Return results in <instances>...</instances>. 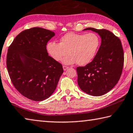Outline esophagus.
Segmentation results:
<instances>
[{
	"instance_id": "1",
	"label": "esophagus",
	"mask_w": 133,
	"mask_h": 133,
	"mask_svg": "<svg viewBox=\"0 0 133 133\" xmlns=\"http://www.w3.org/2000/svg\"><path fill=\"white\" fill-rule=\"evenodd\" d=\"M63 70L64 71H66L67 69H69V67L66 66H63Z\"/></svg>"
}]
</instances>
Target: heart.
<instances>
[{
	"label": "heart",
	"instance_id": "1",
	"mask_svg": "<svg viewBox=\"0 0 133 133\" xmlns=\"http://www.w3.org/2000/svg\"><path fill=\"white\" fill-rule=\"evenodd\" d=\"M101 39L97 34H76L69 32L60 38V43L50 42L46 45L48 52L56 61L70 64L77 62L78 65H85L92 60L97 53Z\"/></svg>",
	"mask_w": 133,
	"mask_h": 133
}]
</instances>
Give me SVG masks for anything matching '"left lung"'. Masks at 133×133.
Masks as SVG:
<instances>
[{"label": "left lung", "mask_w": 133, "mask_h": 133, "mask_svg": "<svg viewBox=\"0 0 133 133\" xmlns=\"http://www.w3.org/2000/svg\"><path fill=\"white\" fill-rule=\"evenodd\" d=\"M98 33L101 44L92 61L85 66L77 67L79 87L92 96L107 94L116 85L122 73L124 53L119 38L105 29L87 28Z\"/></svg>", "instance_id": "left-lung-1"}]
</instances>
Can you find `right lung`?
I'll use <instances>...</instances> for the list:
<instances>
[{
    "instance_id": "right-lung-1",
    "label": "right lung",
    "mask_w": 133,
    "mask_h": 133,
    "mask_svg": "<svg viewBox=\"0 0 133 133\" xmlns=\"http://www.w3.org/2000/svg\"><path fill=\"white\" fill-rule=\"evenodd\" d=\"M53 31L34 27L22 31L9 47L7 69L14 87L35 101L51 96L63 73L62 64L48 55V42Z\"/></svg>"
}]
</instances>
